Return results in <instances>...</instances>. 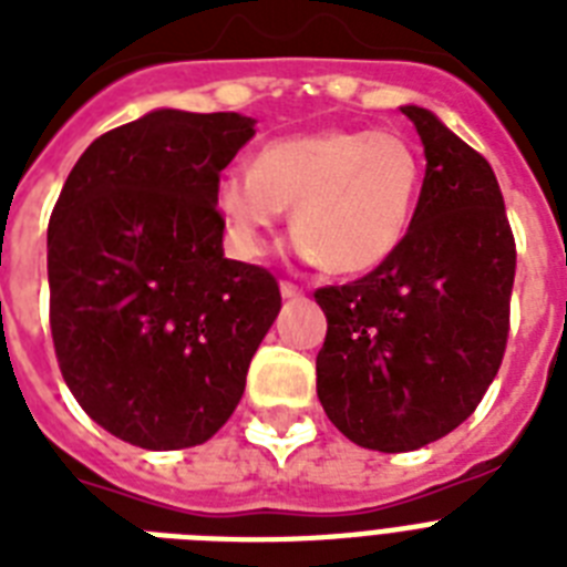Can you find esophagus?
I'll return each instance as SVG.
<instances>
[{
    "label": "esophagus",
    "instance_id": "esophagus-1",
    "mask_svg": "<svg viewBox=\"0 0 567 567\" xmlns=\"http://www.w3.org/2000/svg\"><path fill=\"white\" fill-rule=\"evenodd\" d=\"M279 291H282L285 300H293V297H300L302 288H297L293 282H282V285H279Z\"/></svg>",
    "mask_w": 567,
    "mask_h": 567
}]
</instances>
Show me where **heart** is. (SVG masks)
<instances>
[{
  "instance_id": "obj_1",
  "label": "heart",
  "mask_w": 567,
  "mask_h": 567,
  "mask_svg": "<svg viewBox=\"0 0 567 567\" xmlns=\"http://www.w3.org/2000/svg\"><path fill=\"white\" fill-rule=\"evenodd\" d=\"M421 185V158L400 135L327 128L265 144L252 167L223 173L214 203L240 256H261L293 205L297 256L332 274H364L403 244Z\"/></svg>"
}]
</instances>
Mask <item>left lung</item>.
I'll return each mask as SVG.
<instances>
[{"mask_svg": "<svg viewBox=\"0 0 567 567\" xmlns=\"http://www.w3.org/2000/svg\"><path fill=\"white\" fill-rule=\"evenodd\" d=\"M400 111L426 155L412 226L377 270L315 291L327 315L320 405L353 444L379 453L423 447L474 414L506 353L515 282L492 164L432 111Z\"/></svg>", "mask_w": 567, "mask_h": 567, "instance_id": "8db88e82", "label": "left lung"}]
</instances>
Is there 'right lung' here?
<instances>
[{"mask_svg": "<svg viewBox=\"0 0 567 567\" xmlns=\"http://www.w3.org/2000/svg\"><path fill=\"white\" fill-rule=\"evenodd\" d=\"M252 126L235 111H150L96 137L52 208L58 368L84 412L135 447L212 439L282 309L265 267L223 256L214 203Z\"/></svg>", "mask_w": 567, "mask_h": 567, "instance_id": "1", "label": "right lung"}]
</instances>
